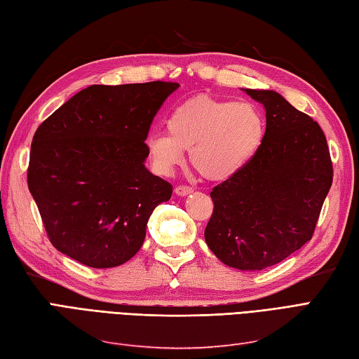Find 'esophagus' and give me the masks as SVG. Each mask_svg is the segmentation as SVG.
I'll return each instance as SVG.
<instances>
[{"label":"esophagus","mask_w":359,"mask_h":359,"mask_svg":"<svg viewBox=\"0 0 359 359\" xmlns=\"http://www.w3.org/2000/svg\"><path fill=\"white\" fill-rule=\"evenodd\" d=\"M194 191V189H191L190 186H178L175 187V194H177L178 196H186L189 194H191Z\"/></svg>","instance_id":"obj_1"}]
</instances>
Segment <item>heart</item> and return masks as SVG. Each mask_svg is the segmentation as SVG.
<instances>
[{
  "mask_svg": "<svg viewBox=\"0 0 359 359\" xmlns=\"http://www.w3.org/2000/svg\"><path fill=\"white\" fill-rule=\"evenodd\" d=\"M168 133L146 140L147 154L160 173H170L182 161L184 149H190V161L203 177L226 180L257 152L265 121L252 103L196 95L172 111Z\"/></svg>",
  "mask_w": 359,
  "mask_h": 359,
  "instance_id": "obj_1",
  "label": "heart"
}]
</instances>
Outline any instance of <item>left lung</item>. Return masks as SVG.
<instances>
[{
    "label": "left lung",
    "instance_id": "1",
    "mask_svg": "<svg viewBox=\"0 0 359 359\" xmlns=\"http://www.w3.org/2000/svg\"><path fill=\"white\" fill-rule=\"evenodd\" d=\"M245 93L264 104L266 130L252 158L210 194L204 238L222 264L256 271L312 239L334 168L317 121L276 91Z\"/></svg>",
    "mask_w": 359,
    "mask_h": 359
}]
</instances>
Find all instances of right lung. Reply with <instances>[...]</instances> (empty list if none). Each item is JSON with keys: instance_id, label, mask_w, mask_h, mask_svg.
<instances>
[{"instance_id": "add662e5", "label": "right lung", "mask_w": 359, "mask_h": 359, "mask_svg": "<svg viewBox=\"0 0 359 359\" xmlns=\"http://www.w3.org/2000/svg\"><path fill=\"white\" fill-rule=\"evenodd\" d=\"M177 82L91 85L33 135L29 190L53 247L91 268H112L142 248L170 182L146 169L144 140Z\"/></svg>"}]
</instances>
